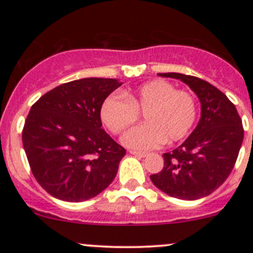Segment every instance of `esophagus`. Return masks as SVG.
<instances>
[{
	"label": "esophagus",
	"mask_w": 253,
	"mask_h": 253,
	"mask_svg": "<svg viewBox=\"0 0 253 253\" xmlns=\"http://www.w3.org/2000/svg\"><path fill=\"white\" fill-rule=\"evenodd\" d=\"M129 152L136 157H140V158H144V157H146L147 155H149L147 152H141V151H129Z\"/></svg>",
	"instance_id": "34e87169"
}]
</instances>
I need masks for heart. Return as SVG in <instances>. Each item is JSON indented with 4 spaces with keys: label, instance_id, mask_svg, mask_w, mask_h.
I'll use <instances>...</instances> for the list:
<instances>
[{
    "label": "heart",
    "instance_id": "heart-1",
    "mask_svg": "<svg viewBox=\"0 0 253 253\" xmlns=\"http://www.w3.org/2000/svg\"><path fill=\"white\" fill-rule=\"evenodd\" d=\"M143 113L146 124L133 127L124 135L126 146L150 150L164 141L182 140L190 133L197 117L195 98L184 90H176L164 80H153L123 96L110 95L103 101L100 117L113 134H120Z\"/></svg>",
    "mask_w": 253,
    "mask_h": 253
}]
</instances>
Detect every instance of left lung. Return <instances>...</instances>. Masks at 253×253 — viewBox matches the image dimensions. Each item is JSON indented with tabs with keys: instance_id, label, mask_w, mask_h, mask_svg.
I'll list each match as a JSON object with an SVG mask.
<instances>
[{
	"instance_id": "obj_1",
	"label": "left lung",
	"mask_w": 253,
	"mask_h": 253,
	"mask_svg": "<svg viewBox=\"0 0 253 253\" xmlns=\"http://www.w3.org/2000/svg\"><path fill=\"white\" fill-rule=\"evenodd\" d=\"M189 85L201 102V119L189 138L163 155L164 168L150 178L158 189L181 200H197L216 190L236 164L244 139L236 106L207 81L168 72Z\"/></svg>"
}]
</instances>
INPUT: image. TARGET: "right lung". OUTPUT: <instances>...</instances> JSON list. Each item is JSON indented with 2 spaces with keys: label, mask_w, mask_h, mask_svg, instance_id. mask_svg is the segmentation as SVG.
I'll return each mask as SVG.
<instances>
[{
  "label": "right lung",
  "mask_w": 253,
  "mask_h": 253,
  "mask_svg": "<svg viewBox=\"0 0 253 253\" xmlns=\"http://www.w3.org/2000/svg\"><path fill=\"white\" fill-rule=\"evenodd\" d=\"M121 84L82 78L60 84L32 106L22 143L32 173L50 195L85 201L115 178L126 150L103 130L100 109Z\"/></svg>",
  "instance_id": "obj_1"
}]
</instances>
